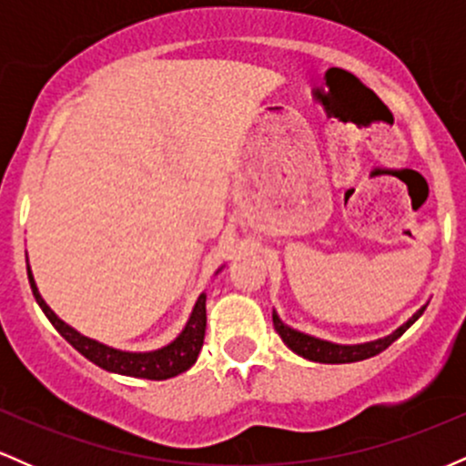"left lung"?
<instances>
[{"label":"left lung","instance_id":"left-lung-1","mask_svg":"<svg viewBox=\"0 0 466 466\" xmlns=\"http://www.w3.org/2000/svg\"><path fill=\"white\" fill-rule=\"evenodd\" d=\"M425 307L427 304H422L408 322L400 324L399 329H394L390 335L379 337V339H372V341H363V344H335V341L322 339V337L302 333V330L293 329V326L282 322L278 311L271 313V318H274L276 333L282 337L287 349H291L296 355L304 357V360L315 361V363H355V361L370 360V357L386 350L392 341H397L399 337L420 318L422 311H425Z\"/></svg>","mask_w":466,"mask_h":466}]
</instances>
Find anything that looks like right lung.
I'll return each mask as SVG.
<instances>
[{
	"label": "right lung",
	"mask_w": 466,
	"mask_h": 466,
	"mask_svg": "<svg viewBox=\"0 0 466 466\" xmlns=\"http://www.w3.org/2000/svg\"><path fill=\"white\" fill-rule=\"evenodd\" d=\"M25 267H28L32 296H35V300L41 307V311L46 313V318L50 319L52 326L66 337L80 355L87 357L89 361L96 363L98 368H103V370L125 374V377L164 381V379L177 377V374L188 370L192 363L197 361V357H199V350L203 346V335H206V291L199 293L195 307H192L188 322H186L184 329L179 330V335L175 337V339H170L168 344H164L162 349L120 350V349H114V346H106L98 339H92V337L78 333L74 326L63 322V319L58 318L50 307H47L44 296L39 293V287H36L35 276H32V269L28 263V251H25ZM223 267L226 265L218 267L215 276L221 274Z\"/></svg>",
	"instance_id": "add662e5"
}]
</instances>
